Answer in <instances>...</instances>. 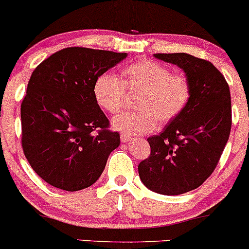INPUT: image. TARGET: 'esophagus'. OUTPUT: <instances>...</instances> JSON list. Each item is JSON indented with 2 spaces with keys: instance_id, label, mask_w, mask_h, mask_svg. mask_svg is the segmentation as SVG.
<instances>
[{
  "instance_id": "obj_1",
  "label": "esophagus",
  "mask_w": 249,
  "mask_h": 249,
  "mask_svg": "<svg viewBox=\"0 0 249 249\" xmlns=\"http://www.w3.org/2000/svg\"><path fill=\"white\" fill-rule=\"evenodd\" d=\"M132 141V137L127 136V134H122L121 136V142H130Z\"/></svg>"
}]
</instances>
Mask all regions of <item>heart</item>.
<instances>
[{"label": "heart", "instance_id": "obj_1", "mask_svg": "<svg viewBox=\"0 0 249 249\" xmlns=\"http://www.w3.org/2000/svg\"><path fill=\"white\" fill-rule=\"evenodd\" d=\"M127 93L141 92L136 107L117 116L112 126L128 136L152 132L158 124L167 123L185 110L191 98L190 81L184 75L157 62L142 59L128 64L121 78L103 73L93 85L97 104L108 113H118L126 103Z\"/></svg>", "mask_w": 249, "mask_h": 249}]
</instances>
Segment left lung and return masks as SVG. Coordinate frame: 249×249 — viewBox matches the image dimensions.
<instances>
[{
  "label": "left lung",
  "mask_w": 249,
  "mask_h": 249,
  "mask_svg": "<svg viewBox=\"0 0 249 249\" xmlns=\"http://www.w3.org/2000/svg\"><path fill=\"white\" fill-rule=\"evenodd\" d=\"M154 57L184 70L191 98L160 133L147 139L151 153L138 172L148 190L178 196L202 185L218 165L232 126L230 87L206 59L184 53Z\"/></svg>",
  "instance_id": "left-lung-1"
}]
</instances>
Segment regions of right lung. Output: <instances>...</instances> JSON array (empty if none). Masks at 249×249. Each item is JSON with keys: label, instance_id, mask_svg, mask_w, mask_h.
<instances>
[{"label": "right lung", "instance_id": "right-lung-1", "mask_svg": "<svg viewBox=\"0 0 249 249\" xmlns=\"http://www.w3.org/2000/svg\"><path fill=\"white\" fill-rule=\"evenodd\" d=\"M126 56L71 47L34 70L21 104L22 147L33 170L51 186L69 192L91 186L121 144L119 133L108 130L93 85Z\"/></svg>", "mask_w": 249, "mask_h": 249}]
</instances>
